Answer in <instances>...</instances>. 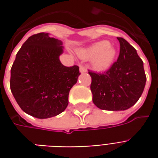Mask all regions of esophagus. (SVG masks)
I'll use <instances>...</instances> for the list:
<instances>
[{
  "label": "esophagus",
  "mask_w": 158,
  "mask_h": 158,
  "mask_svg": "<svg viewBox=\"0 0 158 158\" xmlns=\"http://www.w3.org/2000/svg\"><path fill=\"white\" fill-rule=\"evenodd\" d=\"M79 71H80V73H86L87 72V69L84 66L79 65Z\"/></svg>",
  "instance_id": "1"
}]
</instances>
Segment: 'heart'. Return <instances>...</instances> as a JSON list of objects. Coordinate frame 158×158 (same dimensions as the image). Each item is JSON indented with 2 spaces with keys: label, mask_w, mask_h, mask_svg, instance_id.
<instances>
[{
  "label": "heart",
  "mask_w": 158,
  "mask_h": 158,
  "mask_svg": "<svg viewBox=\"0 0 158 158\" xmlns=\"http://www.w3.org/2000/svg\"><path fill=\"white\" fill-rule=\"evenodd\" d=\"M79 56L85 60H92L93 68L99 71L108 69L116 58L117 51L106 40L94 43L79 51Z\"/></svg>",
  "instance_id": "obj_1"
}]
</instances>
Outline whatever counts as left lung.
<instances>
[{
	"mask_svg": "<svg viewBox=\"0 0 158 158\" xmlns=\"http://www.w3.org/2000/svg\"><path fill=\"white\" fill-rule=\"evenodd\" d=\"M117 39L120 44L117 62L102 73L89 71L93 102L107 111H123L134 106L146 82L143 62L135 49L121 37Z\"/></svg>",
	"mask_w": 158,
	"mask_h": 158,
	"instance_id": "1",
	"label": "left lung"
}]
</instances>
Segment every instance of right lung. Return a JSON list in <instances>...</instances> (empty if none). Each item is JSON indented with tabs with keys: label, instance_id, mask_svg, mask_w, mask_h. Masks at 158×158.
I'll return each mask as SVG.
<instances>
[{
	"label": "right lung",
	"instance_id": "1",
	"mask_svg": "<svg viewBox=\"0 0 158 158\" xmlns=\"http://www.w3.org/2000/svg\"><path fill=\"white\" fill-rule=\"evenodd\" d=\"M62 42L48 33L30 36L16 55L11 69L10 87L21 109L37 118L62 113L69 94L80 74L78 66L62 65Z\"/></svg>",
	"mask_w": 158,
	"mask_h": 158
}]
</instances>
